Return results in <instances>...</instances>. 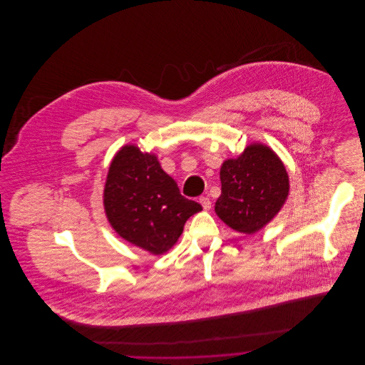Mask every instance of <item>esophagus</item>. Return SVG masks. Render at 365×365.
<instances>
[{
	"mask_svg": "<svg viewBox=\"0 0 365 365\" xmlns=\"http://www.w3.org/2000/svg\"><path fill=\"white\" fill-rule=\"evenodd\" d=\"M200 204L204 207L205 210H209V209H210V205H212L208 197H201V198H200Z\"/></svg>",
	"mask_w": 365,
	"mask_h": 365,
	"instance_id": "obj_1",
	"label": "esophagus"
}]
</instances>
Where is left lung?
I'll return each mask as SVG.
<instances>
[{
    "instance_id": "left-lung-1",
    "label": "left lung",
    "mask_w": 365,
    "mask_h": 365,
    "mask_svg": "<svg viewBox=\"0 0 365 365\" xmlns=\"http://www.w3.org/2000/svg\"><path fill=\"white\" fill-rule=\"evenodd\" d=\"M220 184L215 212L229 227L245 235L268 225L289 195V177L282 160L259 142L222 163Z\"/></svg>"
}]
</instances>
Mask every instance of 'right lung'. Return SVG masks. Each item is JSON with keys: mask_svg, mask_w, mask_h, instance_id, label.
I'll return each mask as SVG.
<instances>
[{"mask_svg": "<svg viewBox=\"0 0 365 365\" xmlns=\"http://www.w3.org/2000/svg\"><path fill=\"white\" fill-rule=\"evenodd\" d=\"M104 209L119 237L161 256L177 243L188 217L202 207L181 195L155 153L125 145L109 164Z\"/></svg>", "mask_w": 365, "mask_h": 365, "instance_id": "1", "label": "right lung"}]
</instances>
